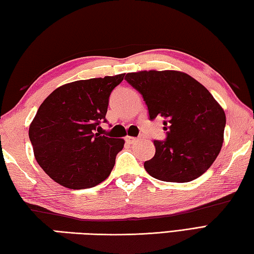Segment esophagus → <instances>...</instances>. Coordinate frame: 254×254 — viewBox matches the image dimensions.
Wrapping results in <instances>:
<instances>
[{"mask_svg":"<svg viewBox=\"0 0 254 254\" xmlns=\"http://www.w3.org/2000/svg\"><path fill=\"white\" fill-rule=\"evenodd\" d=\"M126 141L128 142V143H135V142H137L138 141V138H136V137H130V136H127L126 138Z\"/></svg>","mask_w":254,"mask_h":254,"instance_id":"obj_1","label":"esophagus"}]
</instances>
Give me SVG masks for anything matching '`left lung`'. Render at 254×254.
I'll list each match as a JSON object with an SVG mask.
<instances>
[{
  "mask_svg": "<svg viewBox=\"0 0 254 254\" xmlns=\"http://www.w3.org/2000/svg\"><path fill=\"white\" fill-rule=\"evenodd\" d=\"M125 79L139 92L150 119H164L165 141L143 167L168 183H189L207 171L223 143L226 114L209 90L179 70H140Z\"/></svg>",
  "mask_w": 254,
  "mask_h": 254,
  "instance_id": "8db88e82",
  "label": "left lung"
}]
</instances>
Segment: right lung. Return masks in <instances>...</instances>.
Here are the masks:
<instances>
[{
	"mask_svg": "<svg viewBox=\"0 0 254 254\" xmlns=\"http://www.w3.org/2000/svg\"><path fill=\"white\" fill-rule=\"evenodd\" d=\"M125 74L76 80L46 97L28 136L35 159L55 183L69 189L92 188L108 178L123 138L95 132L106 122L108 98Z\"/></svg>",
	"mask_w": 254,
	"mask_h": 254,
	"instance_id": "add662e5",
	"label": "right lung"
}]
</instances>
